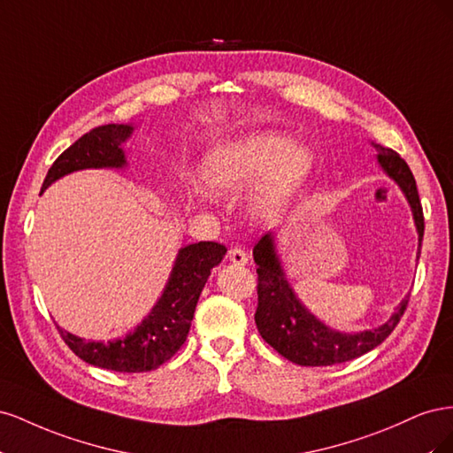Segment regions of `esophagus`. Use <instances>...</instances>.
Segmentation results:
<instances>
[{
    "instance_id": "obj_1",
    "label": "esophagus",
    "mask_w": 453,
    "mask_h": 453,
    "mask_svg": "<svg viewBox=\"0 0 453 453\" xmlns=\"http://www.w3.org/2000/svg\"><path fill=\"white\" fill-rule=\"evenodd\" d=\"M228 258H230V263H234L238 266L248 265V253H245L242 248H232L228 251Z\"/></svg>"
}]
</instances>
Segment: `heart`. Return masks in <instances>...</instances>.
<instances>
[{"instance_id": "obj_1", "label": "heart", "mask_w": 453, "mask_h": 453, "mask_svg": "<svg viewBox=\"0 0 453 453\" xmlns=\"http://www.w3.org/2000/svg\"><path fill=\"white\" fill-rule=\"evenodd\" d=\"M311 172L310 149L272 132L217 143L200 166L203 185L217 196L242 195L257 184L250 210L260 221L281 215Z\"/></svg>"}]
</instances>
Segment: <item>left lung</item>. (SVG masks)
Returning a JSON list of instances; mask_svg holds the SVG:
<instances>
[{
	"instance_id": "left-lung-1",
	"label": "left lung",
	"mask_w": 453,
	"mask_h": 453,
	"mask_svg": "<svg viewBox=\"0 0 453 453\" xmlns=\"http://www.w3.org/2000/svg\"><path fill=\"white\" fill-rule=\"evenodd\" d=\"M372 147L378 150L376 160L380 168L401 187L410 210H412L419 242V258L425 223L414 175L408 164L393 149H386L374 142ZM253 258L258 273V306L255 313L258 333L285 359L300 366H328L361 357L366 351L380 346L393 333L408 306L410 295L401 300L391 318L376 328L363 333L334 331L315 318L295 295L291 283L287 281L272 232L258 240L253 250Z\"/></svg>"
}]
</instances>
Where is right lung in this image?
Returning <instances> with one entry per match:
<instances>
[{
    "label": "right lung",
    "mask_w": 453,
    "mask_h": 453,
    "mask_svg": "<svg viewBox=\"0 0 453 453\" xmlns=\"http://www.w3.org/2000/svg\"><path fill=\"white\" fill-rule=\"evenodd\" d=\"M134 128V125H104L92 128L54 160L41 193L72 172L125 168L128 162L122 145L130 140ZM225 253V245L215 242L190 243L177 251L158 303L127 336L94 342L79 338L57 325L60 336L77 357L94 366L115 370V372H147L158 368L185 344L200 293Z\"/></svg>",
    "instance_id": "right-lung-1"
}]
</instances>
